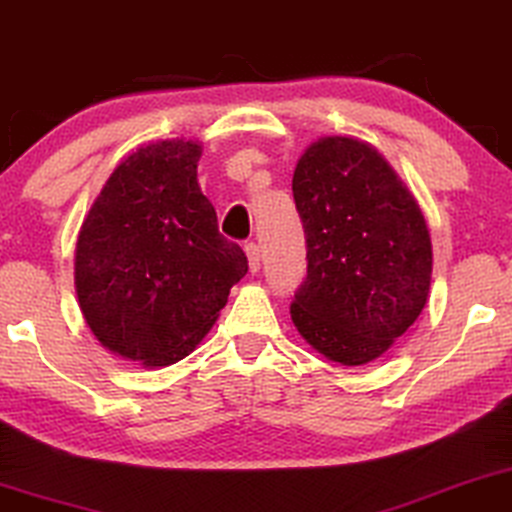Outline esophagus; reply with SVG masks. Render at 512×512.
Instances as JSON below:
<instances>
[{
    "label": "esophagus",
    "instance_id": "1",
    "mask_svg": "<svg viewBox=\"0 0 512 512\" xmlns=\"http://www.w3.org/2000/svg\"><path fill=\"white\" fill-rule=\"evenodd\" d=\"M245 255H248V264H250V271L252 274H257L260 271V245L257 243H245Z\"/></svg>",
    "mask_w": 512,
    "mask_h": 512
}]
</instances>
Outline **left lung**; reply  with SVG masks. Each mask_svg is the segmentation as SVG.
<instances>
[{
	"instance_id": "obj_1",
	"label": "left lung",
	"mask_w": 512,
	"mask_h": 512,
	"mask_svg": "<svg viewBox=\"0 0 512 512\" xmlns=\"http://www.w3.org/2000/svg\"><path fill=\"white\" fill-rule=\"evenodd\" d=\"M306 278L292 323L332 363H372L403 337L431 290V234L419 203L372 145L330 135L292 175Z\"/></svg>"
}]
</instances>
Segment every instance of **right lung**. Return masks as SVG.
I'll return each instance as SVG.
<instances>
[{"label":"right lung","instance_id":"add662e5","mask_svg":"<svg viewBox=\"0 0 512 512\" xmlns=\"http://www.w3.org/2000/svg\"><path fill=\"white\" fill-rule=\"evenodd\" d=\"M194 140H159L114 168L77 238L74 285L98 342L145 367L189 356L248 274L217 229Z\"/></svg>","mask_w":512,"mask_h":512}]
</instances>
